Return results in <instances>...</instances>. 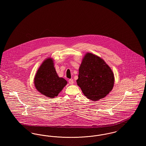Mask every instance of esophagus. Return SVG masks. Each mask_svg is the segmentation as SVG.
Masks as SVG:
<instances>
[{"mask_svg":"<svg viewBox=\"0 0 146 146\" xmlns=\"http://www.w3.org/2000/svg\"><path fill=\"white\" fill-rule=\"evenodd\" d=\"M68 82H69V84H70V85H73V83H74V81H73V79H70V80H68Z\"/></svg>","mask_w":146,"mask_h":146,"instance_id":"34e87169","label":"esophagus"}]
</instances>
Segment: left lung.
Returning <instances> with one entry per match:
<instances>
[{"label": "left lung", "instance_id": "obj_1", "mask_svg": "<svg viewBox=\"0 0 146 146\" xmlns=\"http://www.w3.org/2000/svg\"><path fill=\"white\" fill-rule=\"evenodd\" d=\"M76 83L86 97L96 101L111 91L114 77L111 68L104 60L87 53L79 67Z\"/></svg>", "mask_w": 146, "mask_h": 146}]
</instances>
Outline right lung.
Segmentation results:
<instances>
[{
    "label": "right lung",
    "instance_id": "1",
    "mask_svg": "<svg viewBox=\"0 0 146 146\" xmlns=\"http://www.w3.org/2000/svg\"><path fill=\"white\" fill-rule=\"evenodd\" d=\"M34 82L36 90L51 98L58 96L67 83L64 79L58 76L51 58L46 59L42 63Z\"/></svg>",
    "mask_w": 146,
    "mask_h": 146
}]
</instances>
